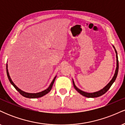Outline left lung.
Returning <instances> with one entry per match:
<instances>
[{
    "label": "left lung",
    "mask_w": 125,
    "mask_h": 125,
    "mask_svg": "<svg viewBox=\"0 0 125 125\" xmlns=\"http://www.w3.org/2000/svg\"><path fill=\"white\" fill-rule=\"evenodd\" d=\"M113 48H115V47L113 46ZM115 50L116 53V62H117V63H116V69L115 73L114 76H113L112 79L111 81H110V82L109 83L107 84V85L104 87V88H103L102 89H101L100 90H99V91L96 92H94V93H87V92H85L82 91V90L79 89L77 88L75 84H74V82H73V84L74 89H75L80 94H81L82 95L84 96L87 97H97L103 95V94H104L106 92L107 90L109 89V88H110V87H111V86L112 85V84L113 83V82H114L115 81L116 79V77H117V73H118V70H119V62H118V58H117V52H116V51L115 48Z\"/></svg>",
    "instance_id": "obj_1"
}]
</instances>
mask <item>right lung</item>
<instances>
[{
    "label": "right lung",
    "instance_id": "right-lung-1",
    "mask_svg": "<svg viewBox=\"0 0 125 125\" xmlns=\"http://www.w3.org/2000/svg\"><path fill=\"white\" fill-rule=\"evenodd\" d=\"M6 72H7V75H8V79H9V80L10 83L12 84L13 86L14 87H15L16 89L18 90L21 95H22L23 96H24L25 97H28V98H38V97H41L42 96H43L46 94H48V93L49 92L51 91V90L52 89V86H53V84L54 82V81H55V79H56V77H54V78L53 79V81L52 82L51 84H50L49 87L47 89L44 90H43V91L41 92L36 93V94H29V93L25 92L21 90L20 89H19L15 84H14V83L13 82L12 79H10V77L9 74L8 68H7V65H6Z\"/></svg>",
    "mask_w": 125,
    "mask_h": 125
}]
</instances>
